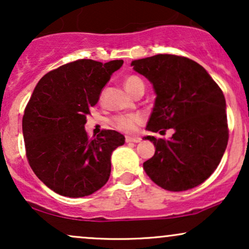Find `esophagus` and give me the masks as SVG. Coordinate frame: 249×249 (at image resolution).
<instances>
[{"instance_id":"34e87169","label":"esophagus","mask_w":249,"mask_h":249,"mask_svg":"<svg viewBox=\"0 0 249 249\" xmlns=\"http://www.w3.org/2000/svg\"><path fill=\"white\" fill-rule=\"evenodd\" d=\"M141 137H125V142H141Z\"/></svg>"}]
</instances>
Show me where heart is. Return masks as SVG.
Listing matches in <instances>:
<instances>
[{
  "label": "heart",
  "mask_w": 249,
  "mask_h": 249,
  "mask_svg": "<svg viewBox=\"0 0 249 249\" xmlns=\"http://www.w3.org/2000/svg\"><path fill=\"white\" fill-rule=\"evenodd\" d=\"M124 88L131 95H133L134 91L138 90L139 88H144V83L139 77L137 76H127L124 79ZM142 122V117L138 113H132V115H121L113 117L111 124L117 130L122 132L132 133L137 130V126Z\"/></svg>",
  "instance_id": "1"
}]
</instances>
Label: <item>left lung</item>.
I'll return each instance as SVG.
<instances>
[{
  "mask_svg": "<svg viewBox=\"0 0 249 249\" xmlns=\"http://www.w3.org/2000/svg\"><path fill=\"white\" fill-rule=\"evenodd\" d=\"M133 70L152 83L156 102L146 128L168 141L146 136L156 152L142 164L158 186L180 192L202 184L218 167L228 142L226 101L201 65L186 57L156 55L132 61Z\"/></svg>",
  "mask_w": 249,
  "mask_h": 249,
  "instance_id": "obj_1",
  "label": "left lung"
}]
</instances>
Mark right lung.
Returning a JSON list of instances; mask_svg holds the SVG:
<instances>
[{"instance_id": "add662e5", "label": "right lung", "mask_w": 249, "mask_h": 249, "mask_svg": "<svg viewBox=\"0 0 249 249\" xmlns=\"http://www.w3.org/2000/svg\"><path fill=\"white\" fill-rule=\"evenodd\" d=\"M124 61L78 59L44 75L22 119L30 167L45 186L69 198L95 193L107 184L111 154L125 142L117 131L89 139L84 125L90 107Z\"/></svg>"}]
</instances>
